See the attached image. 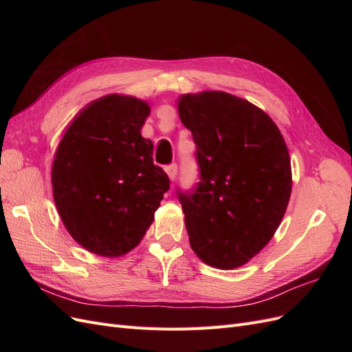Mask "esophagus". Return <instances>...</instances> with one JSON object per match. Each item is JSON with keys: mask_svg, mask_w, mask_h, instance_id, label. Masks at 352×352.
<instances>
[{"mask_svg": "<svg viewBox=\"0 0 352 352\" xmlns=\"http://www.w3.org/2000/svg\"><path fill=\"white\" fill-rule=\"evenodd\" d=\"M164 170H166V173H167L170 180H175L176 179V175H177V166L176 164H170Z\"/></svg>", "mask_w": 352, "mask_h": 352, "instance_id": "esophagus-1", "label": "esophagus"}]
</instances>
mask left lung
Here are the masks:
<instances>
[{
    "mask_svg": "<svg viewBox=\"0 0 352 352\" xmlns=\"http://www.w3.org/2000/svg\"><path fill=\"white\" fill-rule=\"evenodd\" d=\"M177 109L199 172L194 189L177 188L190 247L212 267H239L273 238L289 202L283 136L263 110L226 92L184 95Z\"/></svg>",
    "mask_w": 352,
    "mask_h": 352,
    "instance_id": "1",
    "label": "left lung"
}]
</instances>
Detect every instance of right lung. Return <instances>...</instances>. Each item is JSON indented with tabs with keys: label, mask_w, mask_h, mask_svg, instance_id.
Listing matches in <instances>:
<instances>
[{
	"label": "right lung",
	"mask_w": 352,
	"mask_h": 352,
	"mask_svg": "<svg viewBox=\"0 0 352 352\" xmlns=\"http://www.w3.org/2000/svg\"><path fill=\"white\" fill-rule=\"evenodd\" d=\"M148 104L111 94L72 122L52 163V194L73 239L105 257L135 248L154 220L170 180L141 135Z\"/></svg>",
	"instance_id": "right-lung-1"
}]
</instances>
